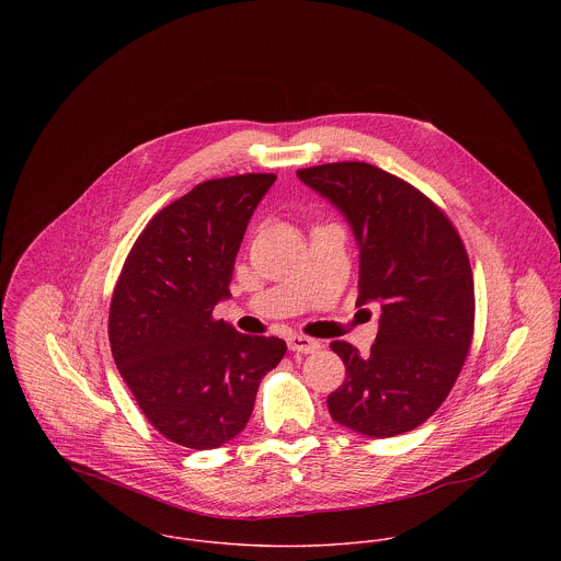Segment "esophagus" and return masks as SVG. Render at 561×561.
<instances>
[{
  "instance_id": "esophagus-1",
  "label": "esophagus",
  "mask_w": 561,
  "mask_h": 561,
  "mask_svg": "<svg viewBox=\"0 0 561 561\" xmlns=\"http://www.w3.org/2000/svg\"><path fill=\"white\" fill-rule=\"evenodd\" d=\"M287 345L291 352H302V354H313L320 350V341L305 334H289Z\"/></svg>"
}]
</instances>
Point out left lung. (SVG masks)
Listing matches in <instances>:
<instances>
[{
	"instance_id": "left-lung-1",
	"label": "left lung",
	"mask_w": 561,
	"mask_h": 561,
	"mask_svg": "<svg viewBox=\"0 0 561 561\" xmlns=\"http://www.w3.org/2000/svg\"><path fill=\"white\" fill-rule=\"evenodd\" d=\"M350 222L360 250L358 300L382 309L367 356L330 347L345 382L328 396L330 416L352 432L389 438L427 421L467 360L476 289L469 254L451 220L416 187L365 161L298 170Z\"/></svg>"
}]
</instances>
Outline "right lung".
I'll return each instance as SVG.
<instances>
[{
    "label": "right lung",
    "instance_id": "add662e5",
    "mask_svg": "<svg viewBox=\"0 0 561 561\" xmlns=\"http://www.w3.org/2000/svg\"><path fill=\"white\" fill-rule=\"evenodd\" d=\"M276 174L198 183L163 207L129 250L110 305L114 363L151 425L190 449H216L245 427L261 378L287 352L214 318L231 296L245 227Z\"/></svg>",
    "mask_w": 561,
    "mask_h": 561
}]
</instances>
